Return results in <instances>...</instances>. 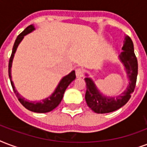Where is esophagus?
<instances>
[{"mask_svg":"<svg viewBox=\"0 0 147 147\" xmlns=\"http://www.w3.org/2000/svg\"><path fill=\"white\" fill-rule=\"evenodd\" d=\"M76 74L77 78H82V77H83L84 76L83 70L82 69H80V68H78V69L76 70Z\"/></svg>","mask_w":147,"mask_h":147,"instance_id":"34e87169","label":"esophagus"}]
</instances>
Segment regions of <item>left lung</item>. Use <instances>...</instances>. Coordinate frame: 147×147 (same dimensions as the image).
Segmentation results:
<instances>
[{
    "label": "left lung",
    "mask_w": 147,
    "mask_h": 147,
    "mask_svg": "<svg viewBox=\"0 0 147 147\" xmlns=\"http://www.w3.org/2000/svg\"><path fill=\"white\" fill-rule=\"evenodd\" d=\"M123 43V51L119 55V59L124 66L129 84L123 93L116 97L105 96L96 86L92 78L88 77V74H86V93L85 98L88 107L96 113H108L120 109L129 100L131 93L134 91L138 74L137 59L134 53L133 41L130 38L126 35Z\"/></svg>",
    "instance_id": "obj_1"
}]
</instances>
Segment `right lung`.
I'll use <instances>...</instances> for the list:
<instances>
[{
	"label": "right lung",
	"instance_id": "right-lung-1",
	"mask_svg": "<svg viewBox=\"0 0 147 147\" xmlns=\"http://www.w3.org/2000/svg\"><path fill=\"white\" fill-rule=\"evenodd\" d=\"M34 30H35L34 26L33 24H31L28 27H27L26 28L24 29L18 36L17 37L15 42L14 44V46H13V49H12L11 58H10V60H9L8 75L13 90H14V93L18 98L19 102L27 109H28L31 112L38 113H49L50 111L53 110L54 109H55L57 106H59L60 102H61V99L63 98V95L65 93L66 88L70 85L71 82L76 79V76L75 71H72L69 75L64 76L63 78L60 80L59 83L58 84V86L55 89V91L51 93V95H50L47 98H44L41 101H28L25 99V98L22 97L18 92V91L15 89V86L14 85V82H12V78H11V67H12V62H13V59H14V54L16 52L19 44L21 43V41L23 40L24 37L27 35L28 34L31 33L33 31H34Z\"/></svg>",
	"mask_w": 147,
	"mask_h": 147
}]
</instances>
